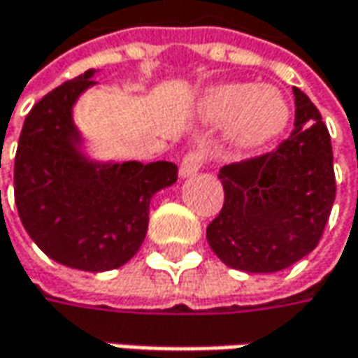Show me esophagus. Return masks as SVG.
Listing matches in <instances>:
<instances>
[{
    "instance_id": "obj_1",
    "label": "esophagus",
    "mask_w": 358,
    "mask_h": 358,
    "mask_svg": "<svg viewBox=\"0 0 358 358\" xmlns=\"http://www.w3.org/2000/svg\"><path fill=\"white\" fill-rule=\"evenodd\" d=\"M205 159H207L205 149H201V147H197V149H191L185 157H183L181 165H179V175H181V177H191L193 173H197L201 167H203Z\"/></svg>"
}]
</instances>
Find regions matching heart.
Instances as JSON below:
<instances>
[{
    "instance_id": "obj_1",
    "label": "heart",
    "mask_w": 358,
    "mask_h": 358,
    "mask_svg": "<svg viewBox=\"0 0 358 358\" xmlns=\"http://www.w3.org/2000/svg\"><path fill=\"white\" fill-rule=\"evenodd\" d=\"M201 111L209 119H233V137L245 147H257L277 137L291 115L279 91L251 83L209 90L201 99Z\"/></svg>"
}]
</instances>
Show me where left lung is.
<instances>
[{
	"label": "left lung",
	"mask_w": 358,
	"mask_h": 358,
	"mask_svg": "<svg viewBox=\"0 0 358 358\" xmlns=\"http://www.w3.org/2000/svg\"><path fill=\"white\" fill-rule=\"evenodd\" d=\"M295 93V129L275 151L225 165L221 213L207 227L213 253L231 268L277 273L319 245L335 203L331 135L319 109Z\"/></svg>",
	"instance_id": "1"
}]
</instances>
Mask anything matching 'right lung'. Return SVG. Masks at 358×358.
<instances>
[{
  "label": "right lung",
  "mask_w": 358,
  "mask_h": 358,
  "mask_svg": "<svg viewBox=\"0 0 358 358\" xmlns=\"http://www.w3.org/2000/svg\"><path fill=\"white\" fill-rule=\"evenodd\" d=\"M95 69L49 91L27 113L15 153L13 189L21 223L49 259L101 273L139 251L151 197L177 181V165L87 159L73 123L77 97Z\"/></svg>",
  "instance_id": "1"
}]
</instances>
